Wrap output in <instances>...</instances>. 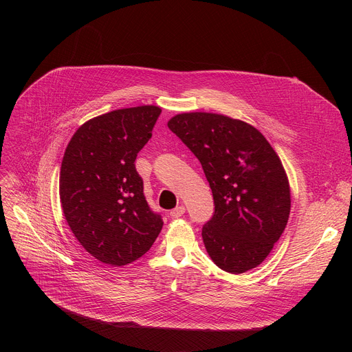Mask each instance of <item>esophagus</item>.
Wrapping results in <instances>:
<instances>
[{"mask_svg":"<svg viewBox=\"0 0 352 352\" xmlns=\"http://www.w3.org/2000/svg\"><path fill=\"white\" fill-rule=\"evenodd\" d=\"M184 214H186V207H182V206H179V207H177V208H174V210L170 211L171 218H179V217L184 215Z\"/></svg>","mask_w":352,"mask_h":352,"instance_id":"esophagus-1","label":"esophagus"}]
</instances>
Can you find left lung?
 Here are the masks:
<instances>
[{"mask_svg":"<svg viewBox=\"0 0 352 352\" xmlns=\"http://www.w3.org/2000/svg\"><path fill=\"white\" fill-rule=\"evenodd\" d=\"M168 128L210 182L215 208L202 239L211 260L231 274L258 267L284 232L291 210L278 155L256 128L226 116L178 114Z\"/></svg>","mask_w":352,"mask_h":352,"instance_id":"obj_1","label":"left lung"}]
</instances>
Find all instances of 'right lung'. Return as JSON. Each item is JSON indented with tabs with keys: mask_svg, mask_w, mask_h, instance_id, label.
<instances>
[{
	"mask_svg": "<svg viewBox=\"0 0 352 352\" xmlns=\"http://www.w3.org/2000/svg\"><path fill=\"white\" fill-rule=\"evenodd\" d=\"M161 108L116 109L81 125L61 164L60 198L80 244L104 264H131L151 248L164 226L151 210L135 168Z\"/></svg>",
	"mask_w": 352,
	"mask_h": 352,
	"instance_id": "obj_1",
	"label": "right lung"
}]
</instances>
